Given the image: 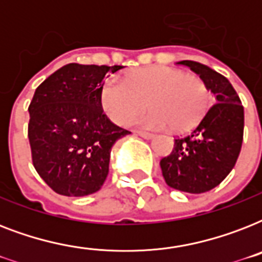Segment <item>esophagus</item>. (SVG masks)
Returning <instances> with one entry per match:
<instances>
[{"mask_svg": "<svg viewBox=\"0 0 262 262\" xmlns=\"http://www.w3.org/2000/svg\"><path fill=\"white\" fill-rule=\"evenodd\" d=\"M137 135L140 136V137H143V139L145 140H151L155 137V135H152V133H148V132H137Z\"/></svg>", "mask_w": 262, "mask_h": 262, "instance_id": "34e87169", "label": "esophagus"}]
</instances>
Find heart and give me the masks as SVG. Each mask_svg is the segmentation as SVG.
Returning a JSON list of instances; mask_svg holds the SVG:
<instances>
[{
	"instance_id": "obj_1",
	"label": "heart",
	"mask_w": 262,
	"mask_h": 262,
	"mask_svg": "<svg viewBox=\"0 0 262 262\" xmlns=\"http://www.w3.org/2000/svg\"><path fill=\"white\" fill-rule=\"evenodd\" d=\"M145 100L151 110L133 119V126L186 132L207 114L211 95L200 77L163 65L130 72L126 81L108 79L100 90L103 111L118 125L143 110Z\"/></svg>"
}]
</instances>
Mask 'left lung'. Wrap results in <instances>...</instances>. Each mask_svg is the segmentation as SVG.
I'll return each instance as SVG.
<instances>
[{"instance_id": "left-lung-1", "label": "left lung", "mask_w": 262, "mask_h": 262, "mask_svg": "<svg viewBox=\"0 0 262 262\" xmlns=\"http://www.w3.org/2000/svg\"><path fill=\"white\" fill-rule=\"evenodd\" d=\"M177 63L199 75L216 103L190 135L175 139L174 149L160 160V168L171 189L200 194L217 186L235 166L244 140V107L223 75L195 61Z\"/></svg>"}]
</instances>
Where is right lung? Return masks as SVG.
Here are the masks:
<instances>
[{
	"label": "right lung",
	"instance_id": "add662e5",
	"mask_svg": "<svg viewBox=\"0 0 262 262\" xmlns=\"http://www.w3.org/2000/svg\"><path fill=\"white\" fill-rule=\"evenodd\" d=\"M121 68L68 63L35 91L28 107L32 163L55 193L83 197L106 181L111 148L130 133L111 122L100 103L104 76Z\"/></svg>",
	"mask_w": 262,
	"mask_h": 262
}]
</instances>
